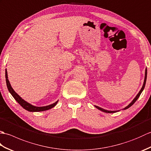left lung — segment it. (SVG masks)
<instances>
[{
  "label": "left lung",
  "mask_w": 151,
  "mask_h": 151,
  "mask_svg": "<svg viewBox=\"0 0 151 151\" xmlns=\"http://www.w3.org/2000/svg\"><path fill=\"white\" fill-rule=\"evenodd\" d=\"M147 68H146V69H145V78H144V82H143V86H142V89H141V90L139 91V93H137V95L136 96V97L134 98V99H133V101L130 102V103L127 106H126L125 108H124L123 110H127V109H128L129 108H130L131 106H132L134 104V102H135L137 100V99H138L139 97V96H140V95H141V93H142V91H143V89H144V88H145V84H146V81H147ZM95 108H97V109H99V110H101V111H104V112H105V113H110V114H111V113H115V112H117V111H119L120 110H116V111H110V110H104V109H103V108H101V107H99V106H95Z\"/></svg>",
  "instance_id": "left-lung-1"
}]
</instances>
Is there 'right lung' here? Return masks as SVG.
<instances>
[{"label":"right lung","instance_id":"add662e5","mask_svg":"<svg viewBox=\"0 0 151 151\" xmlns=\"http://www.w3.org/2000/svg\"><path fill=\"white\" fill-rule=\"evenodd\" d=\"M5 76H6V85H7V88L9 92L10 93L11 95L13 96V97L15 99V100L17 101L18 103L20 104L21 106L25 110H27L28 111H45L48 110L49 109L52 108L53 107L55 106L57 104L58 102V101H57L56 102H54V103L46 106H34L32 104H31L30 103H28V102L25 101L24 99H22L20 96H19L17 93H16L14 89L12 88L11 86L10 83H9V81H8V73H7V70L6 69V71H5Z\"/></svg>","mask_w":151,"mask_h":151}]
</instances>
